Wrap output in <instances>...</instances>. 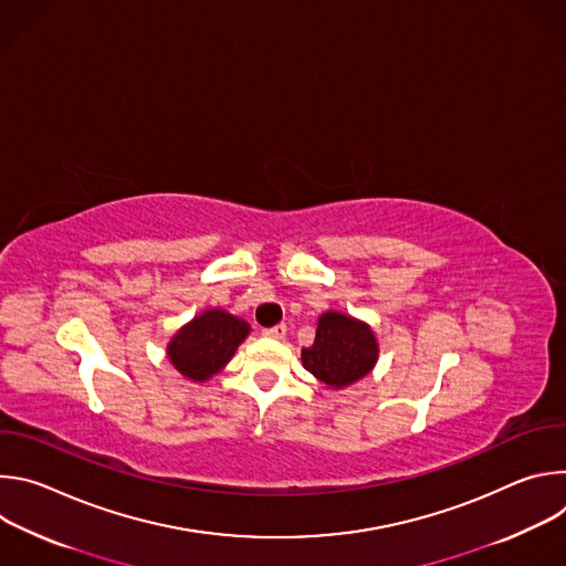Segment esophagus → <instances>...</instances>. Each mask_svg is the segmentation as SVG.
<instances>
[{
    "instance_id": "1",
    "label": "esophagus",
    "mask_w": 566,
    "mask_h": 566,
    "mask_svg": "<svg viewBox=\"0 0 566 566\" xmlns=\"http://www.w3.org/2000/svg\"><path fill=\"white\" fill-rule=\"evenodd\" d=\"M264 336H266V338H273V340H282V338L286 336V325H277V327L264 329Z\"/></svg>"
}]
</instances>
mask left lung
<instances>
[{
    "label": "left lung",
    "mask_w": 566,
    "mask_h": 566,
    "mask_svg": "<svg viewBox=\"0 0 566 566\" xmlns=\"http://www.w3.org/2000/svg\"><path fill=\"white\" fill-rule=\"evenodd\" d=\"M378 356V338L365 319L325 311L317 317L313 345L302 349V365L329 389H345L365 378Z\"/></svg>",
    "instance_id": "left-lung-1"
}]
</instances>
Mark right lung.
<instances>
[{"label":"right lung","mask_w":566,"mask_h":566,"mask_svg":"<svg viewBox=\"0 0 566 566\" xmlns=\"http://www.w3.org/2000/svg\"><path fill=\"white\" fill-rule=\"evenodd\" d=\"M251 334V325L226 308H206L170 338L166 356L190 382H206L234 356Z\"/></svg>","instance_id":"add662e5"}]
</instances>
